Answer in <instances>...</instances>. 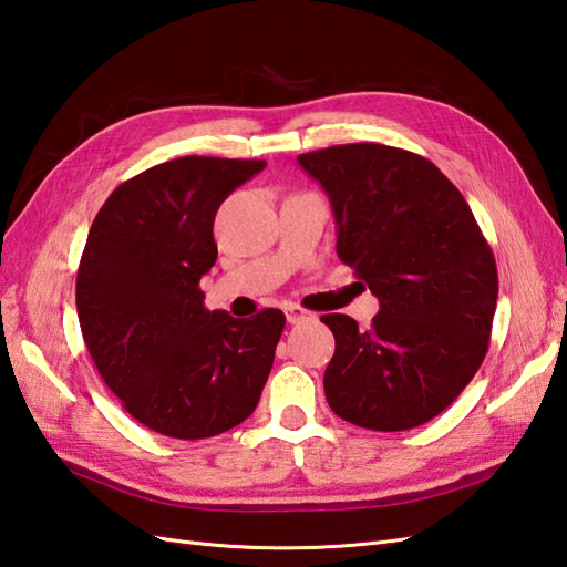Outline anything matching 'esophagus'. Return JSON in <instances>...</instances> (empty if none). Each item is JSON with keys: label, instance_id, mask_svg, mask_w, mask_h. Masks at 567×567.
I'll use <instances>...</instances> for the list:
<instances>
[{"label": "esophagus", "instance_id": "34e87169", "mask_svg": "<svg viewBox=\"0 0 567 567\" xmlns=\"http://www.w3.org/2000/svg\"><path fill=\"white\" fill-rule=\"evenodd\" d=\"M284 310H286V320H288V324H298V322L308 320V317H310V312H308V310H302V308L293 306V302H288V306H286Z\"/></svg>", "mask_w": 567, "mask_h": 567}]
</instances>
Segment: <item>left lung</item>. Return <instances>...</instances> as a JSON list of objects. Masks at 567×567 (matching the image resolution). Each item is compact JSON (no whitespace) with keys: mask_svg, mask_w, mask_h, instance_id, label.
Here are the masks:
<instances>
[{"mask_svg":"<svg viewBox=\"0 0 567 567\" xmlns=\"http://www.w3.org/2000/svg\"><path fill=\"white\" fill-rule=\"evenodd\" d=\"M337 220V255L380 312L324 315L337 349L324 394L339 419L409 431L462 394L488 351L498 269L462 192L404 148L341 144L298 156Z\"/></svg>","mask_w":567,"mask_h":567,"instance_id":"obj_1","label":"left lung"}]
</instances>
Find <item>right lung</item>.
Instances as JSON below:
<instances>
[{"label":"right lung","instance_id":"1","mask_svg":"<svg viewBox=\"0 0 567 567\" xmlns=\"http://www.w3.org/2000/svg\"><path fill=\"white\" fill-rule=\"evenodd\" d=\"M265 161L183 156L158 163L105 199L76 274L86 349L122 406L177 440L226 433L255 411L286 317L236 320L206 310L214 216Z\"/></svg>","mask_w":567,"mask_h":567}]
</instances>
